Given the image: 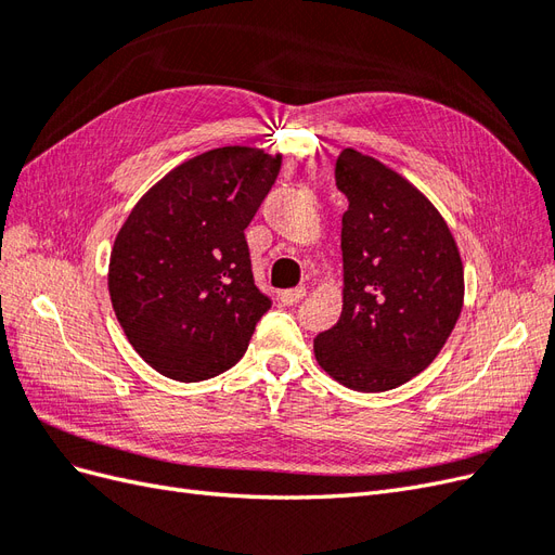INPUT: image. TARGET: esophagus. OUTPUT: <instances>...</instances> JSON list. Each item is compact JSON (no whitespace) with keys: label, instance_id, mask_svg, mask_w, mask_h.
Returning <instances> with one entry per match:
<instances>
[{"label":"esophagus","instance_id":"34e87169","mask_svg":"<svg viewBox=\"0 0 555 555\" xmlns=\"http://www.w3.org/2000/svg\"><path fill=\"white\" fill-rule=\"evenodd\" d=\"M306 287H296V289H284V292H280V300L284 306H296L298 300H304L306 298Z\"/></svg>","mask_w":555,"mask_h":555}]
</instances>
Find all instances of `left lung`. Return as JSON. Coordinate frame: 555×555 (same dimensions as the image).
Here are the masks:
<instances>
[{"mask_svg": "<svg viewBox=\"0 0 555 555\" xmlns=\"http://www.w3.org/2000/svg\"><path fill=\"white\" fill-rule=\"evenodd\" d=\"M345 300L314 338L324 371L354 391H389L440 354L463 308V263L442 215L414 184L345 147L335 162Z\"/></svg>", "mask_w": 555, "mask_h": 555, "instance_id": "8db88e82", "label": "left lung"}]
</instances>
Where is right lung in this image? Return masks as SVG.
<instances>
[{"mask_svg": "<svg viewBox=\"0 0 555 555\" xmlns=\"http://www.w3.org/2000/svg\"><path fill=\"white\" fill-rule=\"evenodd\" d=\"M282 157L217 147L173 169L127 217L108 292L131 347L164 377L201 382L245 354L271 310L251 273L245 229Z\"/></svg>", "mask_w": 555, "mask_h": 555, "instance_id": "1", "label": "right lung"}]
</instances>
